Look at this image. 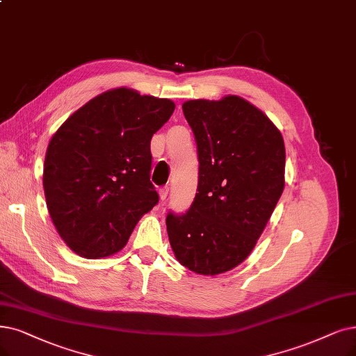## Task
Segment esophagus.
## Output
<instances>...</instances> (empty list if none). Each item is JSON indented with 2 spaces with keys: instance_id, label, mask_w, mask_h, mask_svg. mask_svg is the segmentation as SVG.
Returning <instances> with one entry per match:
<instances>
[{
  "instance_id": "esophagus-1",
  "label": "esophagus",
  "mask_w": 356,
  "mask_h": 356,
  "mask_svg": "<svg viewBox=\"0 0 356 356\" xmlns=\"http://www.w3.org/2000/svg\"><path fill=\"white\" fill-rule=\"evenodd\" d=\"M168 193H169V188H168V187H162V188H159V195H161V200H162V202H163V200H166Z\"/></svg>"
}]
</instances>
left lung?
I'll return each instance as SVG.
<instances>
[{"label":"left lung","mask_w":356,"mask_h":356,"mask_svg":"<svg viewBox=\"0 0 356 356\" xmlns=\"http://www.w3.org/2000/svg\"><path fill=\"white\" fill-rule=\"evenodd\" d=\"M195 137L198 186L190 209L169 211L177 260L215 276L243 263L257 244L285 187V143L276 125L245 99L182 104Z\"/></svg>","instance_id":"left-lung-1"}]
</instances>
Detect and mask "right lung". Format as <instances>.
Wrapping results in <instances>:
<instances>
[{"mask_svg": "<svg viewBox=\"0 0 356 356\" xmlns=\"http://www.w3.org/2000/svg\"><path fill=\"white\" fill-rule=\"evenodd\" d=\"M174 109L169 99L118 88L93 97L52 136L44 165L47 206L76 254L102 259L120 251L158 204L150 140Z\"/></svg>", "mask_w": 356, "mask_h": 356, "instance_id": "1", "label": "right lung"}]
</instances>
